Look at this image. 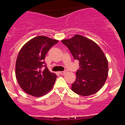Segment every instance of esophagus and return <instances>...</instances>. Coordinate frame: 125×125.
Returning <instances> with one entry per match:
<instances>
[{
  "label": "esophagus",
  "mask_w": 125,
  "mask_h": 125,
  "mask_svg": "<svg viewBox=\"0 0 125 125\" xmlns=\"http://www.w3.org/2000/svg\"><path fill=\"white\" fill-rule=\"evenodd\" d=\"M66 72H67V71L64 70V71H60V72H59V73H60L61 74H64L65 73H66Z\"/></svg>",
  "instance_id": "obj_1"
}]
</instances>
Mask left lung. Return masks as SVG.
<instances>
[{
    "label": "left lung",
    "instance_id": "left-lung-1",
    "mask_svg": "<svg viewBox=\"0 0 125 125\" xmlns=\"http://www.w3.org/2000/svg\"><path fill=\"white\" fill-rule=\"evenodd\" d=\"M62 42L69 49L74 59L79 62L71 89L84 96L98 92L105 83L108 73V61L102 50L94 42L78 34Z\"/></svg>",
    "mask_w": 125,
    "mask_h": 125
}]
</instances>
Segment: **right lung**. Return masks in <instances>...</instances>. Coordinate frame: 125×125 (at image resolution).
I'll list each match as a JSON object with an SVG mask.
<instances>
[{
    "mask_svg": "<svg viewBox=\"0 0 125 125\" xmlns=\"http://www.w3.org/2000/svg\"><path fill=\"white\" fill-rule=\"evenodd\" d=\"M57 42L46 36H37L20 50L15 63V76L21 88L30 95L42 96L53 87L57 76L48 70L44 59Z\"/></svg>",
    "mask_w": 125,
    "mask_h": 125,
    "instance_id": "obj_1",
    "label": "right lung"
}]
</instances>
